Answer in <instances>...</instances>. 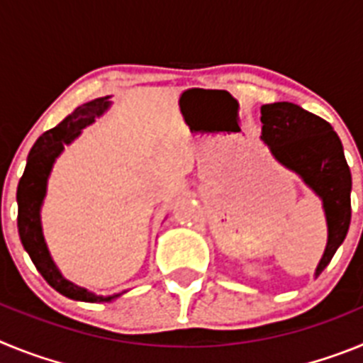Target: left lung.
Masks as SVG:
<instances>
[{
	"label": "left lung",
	"mask_w": 363,
	"mask_h": 363,
	"mask_svg": "<svg viewBox=\"0 0 363 363\" xmlns=\"http://www.w3.org/2000/svg\"><path fill=\"white\" fill-rule=\"evenodd\" d=\"M262 136L272 158L293 171L322 200L327 245L314 277L329 265L351 223V171L338 134L313 112L289 101L262 107Z\"/></svg>",
	"instance_id": "obj_1"
}]
</instances>
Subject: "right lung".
I'll return each instance as SVG.
<instances>
[{
    "label": "right lung",
    "mask_w": 363,
    "mask_h": 363,
    "mask_svg": "<svg viewBox=\"0 0 363 363\" xmlns=\"http://www.w3.org/2000/svg\"><path fill=\"white\" fill-rule=\"evenodd\" d=\"M111 105V96L92 99L89 104L79 105L72 114H69L54 129L41 134L28 152L27 167H25L21 179H19L18 194H16V198H18V233L25 251L30 256L32 264L36 265L41 277L57 293L70 298V300L89 301V303L112 301L127 291L101 296V294L91 293L85 287H79V285L67 280L62 271L57 269V265L54 264L49 247L45 242L43 227H41V205H43L45 194H47V184H49V176L52 172L54 163L60 158V154L65 150V145H70L82 134V130L94 123L96 118L107 112Z\"/></svg>",
    "instance_id": "obj_1"
}]
</instances>
